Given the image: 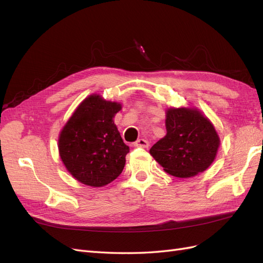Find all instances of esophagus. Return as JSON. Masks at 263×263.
Instances as JSON below:
<instances>
[{
    "instance_id": "obj_1",
    "label": "esophagus",
    "mask_w": 263,
    "mask_h": 263,
    "mask_svg": "<svg viewBox=\"0 0 263 263\" xmlns=\"http://www.w3.org/2000/svg\"><path fill=\"white\" fill-rule=\"evenodd\" d=\"M134 146L140 148H148L149 142L146 139H138L136 142H134Z\"/></svg>"
}]
</instances>
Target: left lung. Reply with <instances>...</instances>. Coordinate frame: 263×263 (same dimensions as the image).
Masks as SVG:
<instances>
[{
  "label": "left lung",
  "instance_id": "1",
  "mask_svg": "<svg viewBox=\"0 0 263 263\" xmlns=\"http://www.w3.org/2000/svg\"><path fill=\"white\" fill-rule=\"evenodd\" d=\"M166 135L150 148V155L164 171L177 178H191L214 161L219 146L218 135L197 109L166 110Z\"/></svg>",
  "mask_w": 263,
  "mask_h": 263
}]
</instances>
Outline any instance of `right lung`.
<instances>
[{
    "mask_svg": "<svg viewBox=\"0 0 263 263\" xmlns=\"http://www.w3.org/2000/svg\"><path fill=\"white\" fill-rule=\"evenodd\" d=\"M121 104L91 95L78 106L59 136V154L72 177L83 184L100 187L122 173L129 147L113 118Z\"/></svg>",
    "mask_w": 263,
    "mask_h": 263,
    "instance_id": "obj_1",
    "label": "right lung"
}]
</instances>
